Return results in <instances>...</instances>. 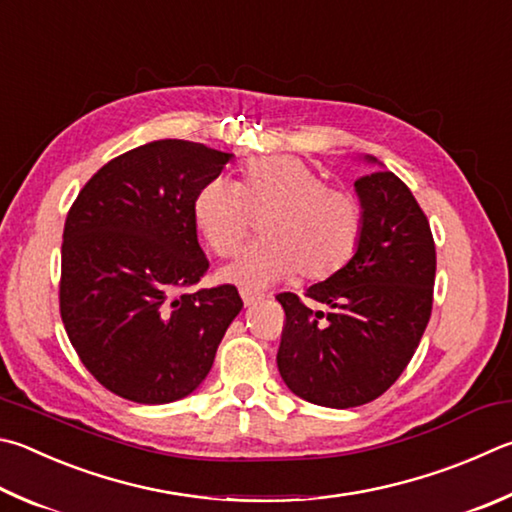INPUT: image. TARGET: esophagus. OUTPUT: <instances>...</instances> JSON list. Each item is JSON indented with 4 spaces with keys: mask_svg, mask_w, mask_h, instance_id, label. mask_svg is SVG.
<instances>
[{
    "mask_svg": "<svg viewBox=\"0 0 512 512\" xmlns=\"http://www.w3.org/2000/svg\"><path fill=\"white\" fill-rule=\"evenodd\" d=\"M239 295H241V300H244L246 306H253V304H257L264 297V293L255 291V288H241Z\"/></svg>",
    "mask_w": 512,
    "mask_h": 512,
    "instance_id": "esophagus-1",
    "label": "esophagus"
}]
</instances>
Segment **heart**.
Returning a JSON list of instances; mask_svg holds the SVG:
<instances>
[{"label":"heart","instance_id":"obj_1","mask_svg":"<svg viewBox=\"0 0 512 512\" xmlns=\"http://www.w3.org/2000/svg\"><path fill=\"white\" fill-rule=\"evenodd\" d=\"M262 219V244L248 248L224 277L266 286L302 273L324 282L345 268L362 239L365 210L356 194L333 188L295 156L248 163L239 183L208 181L194 199V219L212 253L232 257Z\"/></svg>","mask_w":512,"mask_h":512}]
</instances>
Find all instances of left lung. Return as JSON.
Here are the masks:
<instances>
[{
    "label": "left lung",
    "instance_id": "8db88e82",
    "mask_svg": "<svg viewBox=\"0 0 512 512\" xmlns=\"http://www.w3.org/2000/svg\"><path fill=\"white\" fill-rule=\"evenodd\" d=\"M374 163V159H369ZM365 210L351 262L304 295L275 297L284 309L277 369L304 401L347 410L376 401L410 365L434 300L436 250L425 212L389 170L356 179Z\"/></svg>",
    "mask_w": 512,
    "mask_h": 512
}]
</instances>
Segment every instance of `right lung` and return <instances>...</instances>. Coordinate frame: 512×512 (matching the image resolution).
Segmentation results:
<instances>
[{"label": "right lung", "mask_w": 512, "mask_h": 512, "mask_svg": "<svg viewBox=\"0 0 512 512\" xmlns=\"http://www.w3.org/2000/svg\"><path fill=\"white\" fill-rule=\"evenodd\" d=\"M230 159L165 138L102 165L73 201L60 315L82 365L111 394L143 405L188 396L244 306L232 284L185 291L210 266L194 199Z\"/></svg>", "instance_id": "1"}]
</instances>
